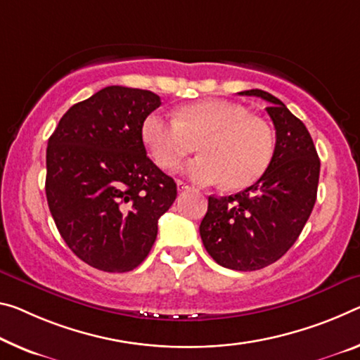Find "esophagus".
Masks as SVG:
<instances>
[{
  "instance_id": "1",
  "label": "esophagus",
  "mask_w": 360,
  "mask_h": 360,
  "mask_svg": "<svg viewBox=\"0 0 360 360\" xmlns=\"http://www.w3.org/2000/svg\"><path fill=\"white\" fill-rule=\"evenodd\" d=\"M176 186H178V192H186V191L191 189V186H187L184 181H178V182H176Z\"/></svg>"
}]
</instances>
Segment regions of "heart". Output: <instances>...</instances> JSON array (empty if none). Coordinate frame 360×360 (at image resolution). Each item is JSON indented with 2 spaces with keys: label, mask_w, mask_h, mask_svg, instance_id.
Masks as SVG:
<instances>
[{
  "label": "heart",
  "mask_w": 360,
  "mask_h": 360,
  "mask_svg": "<svg viewBox=\"0 0 360 360\" xmlns=\"http://www.w3.org/2000/svg\"><path fill=\"white\" fill-rule=\"evenodd\" d=\"M142 139L162 168H171L200 144L203 153L184 171L200 184L243 189L261 178L272 158L274 142L264 122L226 101H203L182 108L176 118L150 113Z\"/></svg>",
  "instance_id": "b5f03b06"
}]
</instances>
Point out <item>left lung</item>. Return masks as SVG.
<instances>
[{
	"label": "left lung",
	"mask_w": 360,
	"mask_h": 360,
	"mask_svg": "<svg viewBox=\"0 0 360 360\" xmlns=\"http://www.w3.org/2000/svg\"><path fill=\"white\" fill-rule=\"evenodd\" d=\"M238 94L269 102L276 149L253 186L236 195L208 197L200 237L222 267L258 271L281 259L300 237L317 198L321 160L304 123L281 99L261 89Z\"/></svg>",
	"instance_id": "1"
}]
</instances>
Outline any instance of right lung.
I'll return each instance as SVG.
<instances>
[{
  "instance_id": "obj_1",
  "label": "right lung",
  "mask_w": 360,
  "mask_h": 360,
  "mask_svg": "<svg viewBox=\"0 0 360 360\" xmlns=\"http://www.w3.org/2000/svg\"><path fill=\"white\" fill-rule=\"evenodd\" d=\"M160 104L152 91L107 86L68 108L48 141L49 211L68 248L99 271L138 267L178 195L142 142Z\"/></svg>"
}]
</instances>
